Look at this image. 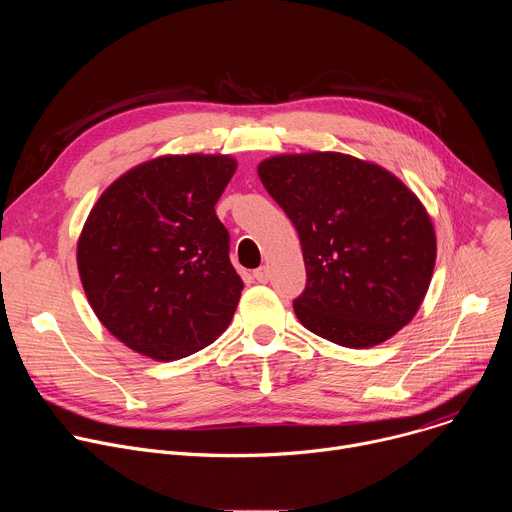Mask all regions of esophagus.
<instances>
[{
  "instance_id": "1",
  "label": "esophagus",
  "mask_w": 512,
  "mask_h": 512,
  "mask_svg": "<svg viewBox=\"0 0 512 512\" xmlns=\"http://www.w3.org/2000/svg\"><path fill=\"white\" fill-rule=\"evenodd\" d=\"M253 275H255V279H257L259 283H267L269 277H271V275H269V267H265V265L259 267V269H255Z\"/></svg>"
}]
</instances>
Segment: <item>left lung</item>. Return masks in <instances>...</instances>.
<instances>
[{"mask_svg": "<svg viewBox=\"0 0 512 512\" xmlns=\"http://www.w3.org/2000/svg\"><path fill=\"white\" fill-rule=\"evenodd\" d=\"M257 172L300 235L308 283L294 312L304 328L371 348L413 320L437 253L431 216L413 190L340 152L279 154Z\"/></svg>", "mask_w": 512, "mask_h": 512, "instance_id": "1", "label": "left lung"}]
</instances>
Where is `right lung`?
<instances>
[{
  "label": "right lung",
  "mask_w": 512,
  "mask_h": 512,
  "mask_svg": "<svg viewBox=\"0 0 512 512\" xmlns=\"http://www.w3.org/2000/svg\"><path fill=\"white\" fill-rule=\"evenodd\" d=\"M235 170L223 154L158 156L119 176L91 208L77 243L81 283L127 348L170 362L231 324L243 279L214 204Z\"/></svg>",
  "instance_id": "1"
}]
</instances>
